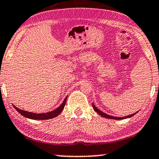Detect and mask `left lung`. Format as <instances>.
Returning <instances> with one entry per match:
<instances>
[{"mask_svg": "<svg viewBox=\"0 0 159 159\" xmlns=\"http://www.w3.org/2000/svg\"><path fill=\"white\" fill-rule=\"evenodd\" d=\"M93 107L94 109V110L95 112H97L100 115V116H102V117H104V118H110V119H116V120H120V119H123V118H130L132 116H133L134 115H135L137 113V112H135L134 114H132V115H129V116H125V117H122V118H118V117H113V116H111L110 115H107L106 113H104V112H101L100 110H98V108L96 107L95 106L94 104H93Z\"/></svg>", "mask_w": 159, "mask_h": 159, "instance_id": "left-lung-1", "label": "left lung"}]
</instances>
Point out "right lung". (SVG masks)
Wrapping results in <instances>:
<instances>
[{
	"label": "right lung",
	"mask_w": 159,
	"mask_h": 159,
	"mask_svg": "<svg viewBox=\"0 0 159 159\" xmlns=\"http://www.w3.org/2000/svg\"><path fill=\"white\" fill-rule=\"evenodd\" d=\"M66 98L67 97H66L64 99V101H63V103L59 107L55 109V110L51 111V112H46V113H35V112H27V111H24L22 110H20L18 107L14 106L15 110H16L20 115H22L24 117L30 118V119H34V120H46V119H50V118H53L56 116H58L59 114L61 113V111L64 110L65 104H66Z\"/></svg>",
	"instance_id": "1"
}]
</instances>
